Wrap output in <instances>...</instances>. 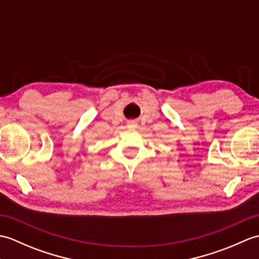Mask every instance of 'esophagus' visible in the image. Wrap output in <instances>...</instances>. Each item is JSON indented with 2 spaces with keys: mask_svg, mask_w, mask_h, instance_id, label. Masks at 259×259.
<instances>
[{
  "mask_svg": "<svg viewBox=\"0 0 259 259\" xmlns=\"http://www.w3.org/2000/svg\"><path fill=\"white\" fill-rule=\"evenodd\" d=\"M126 124H128L129 126H136V125H137L135 121H133V120H131V121H128V123H126Z\"/></svg>",
  "mask_w": 259,
  "mask_h": 259,
  "instance_id": "esophagus-1",
  "label": "esophagus"
}]
</instances>
